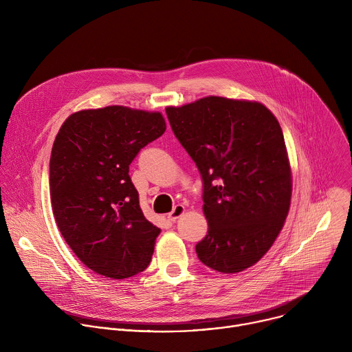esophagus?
Instances as JSON below:
<instances>
[{
  "instance_id": "obj_1",
  "label": "esophagus",
  "mask_w": 352,
  "mask_h": 352,
  "mask_svg": "<svg viewBox=\"0 0 352 352\" xmlns=\"http://www.w3.org/2000/svg\"><path fill=\"white\" fill-rule=\"evenodd\" d=\"M185 213V208L182 206V205H177V206H174V209H173V212L171 213H168V220L170 221H177L182 214Z\"/></svg>"
}]
</instances>
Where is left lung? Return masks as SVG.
I'll return each mask as SVG.
<instances>
[{
    "mask_svg": "<svg viewBox=\"0 0 352 352\" xmlns=\"http://www.w3.org/2000/svg\"><path fill=\"white\" fill-rule=\"evenodd\" d=\"M204 181L208 235L199 261L220 273L258 263L287 219L292 177L281 126L258 102L219 96L166 109Z\"/></svg>",
    "mask_w": 352,
    "mask_h": 352,
    "instance_id": "left-lung-1",
    "label": "left lung"
}]
</instances>
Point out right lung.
Instances as JSON below:
<instances>
[{
	"label": "right lung",
	"instance_id": "1",
	"mask_svg": "<svg viewBox=\"0 0 352 352\" xmlns=\"http://www.w3.org/2000/svg\"><path fill=\"white\" fill-rule=\"evenodd\" d=\"M166 131L162 113L109 106L71 114L50 159L57 226L79 261L110 278L143 272L160 228L139 206L129 164Z\"/></svg>",
	"mask_w": 352,
	"mask_h": 352
}]
</instances>
